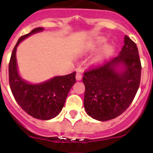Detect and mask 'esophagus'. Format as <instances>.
Here are the masks:
<instances>
[{"mask_svg":"<svg viewBox=\"0 0 153 153\" xmlns=\"http://www.w3.org/2000/svg\"><path fill=\"white\" fill-rule=\"evenodd\" d=\"M81 78H82V74L80 73V72H78L76 74V80L77 81H81Z\"/></svg>","mask_w":153,"mask_h":153,"instance_id":"esophagus-1","label":"esophagus"}]
</instances>
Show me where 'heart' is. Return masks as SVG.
<instances>
[{"mask_svg":"<svg viewBox=\"0 0 153 153\" xmlns=\"http://www.w3.org/2000/svg\"><path fill=\"white\" fill-rule=\"evenodd\" d=\"M106 42L107 40L105 38H104V37H98V38H97L96 39L94 40L92 42L88 44V47H87V49L89 51H96L103 48L105 45ZM114 53H115V48L112 45H106L101 51V52L97 56L96 61L97 62H102V60L112 56Z\"/></svg>","mask_w":153,"mask_h":153,"instance_id":"obj_1","label":"heart"}]
</instances>
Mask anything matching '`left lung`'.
Instances as JSON below:
<instances>
[{"label": "left lung", "mask_w": 153, "mask_h": 153, "mask_svg": "<svg viewBox=\"0 0 153 153\" xmlns=\"http://www.w3.org/2000/svg\"><path fill=\"white\" fill-rule=\"evenodd\" d=\"M117 57L84 73V106L94 119L105 122L119 116L134 99L140 83L138 49L129 37Z\"/></svg>", "instance_id": "1"}]
</instances>
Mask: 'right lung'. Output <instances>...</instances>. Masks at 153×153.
Wrapping results in <instances>:
<instances>
[{"label":"right lung","mask_w":153,"mask_h":153,"mask_svg":"<svg viewBox=\"0 0 153 153\" xmlns=\"http://www.w3.org/2000/svg\"><path fill=\"white\" fill-rule=\"evenodd\" d=\"M43 31L44 28H36L18 40L10 60L9 82L16 101L26 113L38 119L50 120L62 109L68 92L76 81V72L54 76L37 84L30 83L21 77L16 61L17 47L23 40Z\"/></svg>","instance_id":"obj_1"}]
</instances>
